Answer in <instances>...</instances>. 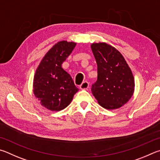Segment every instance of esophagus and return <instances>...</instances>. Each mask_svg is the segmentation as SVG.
Returning <instances> with one entry per match:
<instances>
[{"label": "esophagus", "instance_id": "esophagus-1", "mask_svg": "<svg viewBox=\"0 0 160 160\" xmlns=\"http://www.w3.org/2000/svg\"><path fill=\"white\" fill-rule=\"evenodd\" d=\"M89 86V83L88 82H86V81H85V82H82V84L80 85V88L82 89V90H85V89H87L88 88Z\"/></svg>", "mask_w": 160, "mask_h": 160}]
</instances>
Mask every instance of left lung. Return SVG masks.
Masks as SVG:
<instances>
[{"instance_id":"left-lung-1","label":"left lung","mask_w":160,"mask_h":160,"mask_svg":"<svg viewBox=\"0 0 160 160\" xmlns=\"http://www.w3.org/2000/svg\"><path fill=\"white\" fill-rule=\"evenodd\" d=\"M98 66V79L92 93L100 106L114 110L126 104L133 96L134 78L123 55L106 43H92Z\"/></svg>"}]
</instances>
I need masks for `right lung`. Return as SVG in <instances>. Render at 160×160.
I'll return each mask as SVG.
<instances>
[{"label":"right lung","instance_id":"1","mask_svg":"<svg viewBox=\"0 0 160 160\" xmlns=\"http://www.w3.org/2000/svg\"><path fill=\"white\" fill-rule=\"evenodd\" d=\"M76 43L62 41L48 52L33 77V93L41 104L52 111H60L72 102L78 91L68 73L62 68Z\"/></svg>","mask_w":160,"mask_h":160}]
</instances>
